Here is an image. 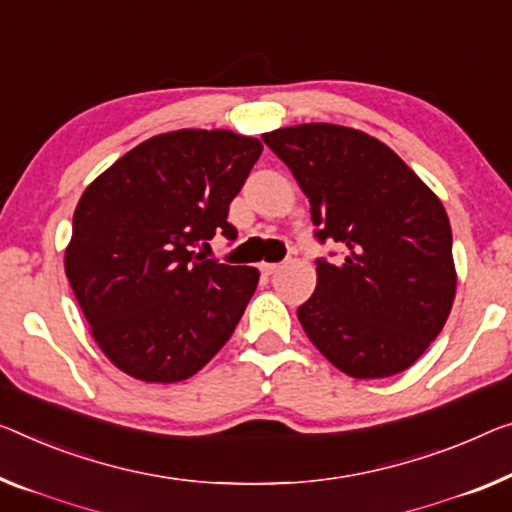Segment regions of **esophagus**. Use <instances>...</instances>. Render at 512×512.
Returning a JSON list of instances; mask_svg holds the SVG:
<instances>
[{
	"instance_id": "obj_1",
	"label": "esophagus",
	"mask_w": 512,
	"mask_h": 512,
	"mask_svg": "<svg viewBox=\"0 0 512 512\" xmlns=\"http://www.w3.org/2000/svg\"><path fill=\"white\" fill-rule=\"evenodd\" d=\"M259 269H262V273H266V276H273V273H278V271H280V264H269V262H264L262 266H259Z\"/></svg>"
}]
</instances>
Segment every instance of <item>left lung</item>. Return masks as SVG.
I'll use <instances>...</instances> for the list:
<instances>
[{
  "label": "left lung",
  "instance_id": "8db88e82",
  "mask_svg": "<svg viewBox=\"0 0 512 512\" xmlns=\"http://www.w3.org/2000/svg\"><path fill=\"white\" fill-rule=\"evenodd\" d=\"M310 200L317 239L345 248L317 262L299 308L312 345L345 375L384 379L414 365L451 315L457 287L446 209L391 147L338 124L264 133Z\"/></svg>",
  "mask_w": 512,
  "mask_h": 512
}]
</instances>
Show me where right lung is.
<instances>
[{
  "mask_svg": "<svg viewBox=\"0 0 512 512\" xmlns=\"http://www.w3.org/2000/svg\"><path fill=\"white\" fill-rule=\"evenodd\" d=\"M257 137L181 128L137 144L89 183L64 253L91 338L128 377L177 384L232 338L255 266L195 255L223 230L262 154Z\"/></svg>",
  "mask_w": 512,
  "mask_h": 512,
  "instance_id": "right-lung-1",
  "label": "right lung"
}]
</instances>
